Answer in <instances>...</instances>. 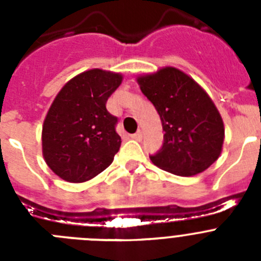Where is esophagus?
I'll return each mask as SVG.
<instances>
[{"label": "esophagus", "instance_id": "34e87169", "mask_svg": "<svg viewBox=\"0 0 261 261\" xmlns=\"http://www.w3.org/2000/svg\"><path fill=\"white\" fill-rule=\"evenodd\" d=\"M130 137L133 138V140H136V141H141L142 140V132L141 130H137V132L135 133V135H132Z\"/></svg>", "mask_w": 261, "mask_h": 261}]
</instances>
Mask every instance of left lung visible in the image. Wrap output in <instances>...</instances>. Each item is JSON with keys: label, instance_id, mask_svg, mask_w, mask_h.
Listing matches in <instances>:
<instances>
[{"label": "left lung", "instance_id": "left-lung-1", "mask_svg": "<svg viewBox=\"0 0 261 261\" xmlns=\"http://www.w3.org/2000/svg\"><path fill=\"white\" fill-rule=\"evenodd\" d=\"M137 84L158 111L165 130V142L150 155L151 162L179 176H192L211 167L222 151L225 126L206 91L172 66L140 75Z\"/></svg>", "mask_w": 261, "mask_h": 261}]
</instances>
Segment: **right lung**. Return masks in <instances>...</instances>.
I'll return each instance as SVG.
<instances>
[{"label":"right lung","mask_w":261,"mask_h":261,"mask_svg":"<svg viewBox=\"0 0 261 261\" xmlns=\"http://www.w3.org/2000/svg\"><path fill=\"white\" fill-rule=\"evenodd\" d=\"M123 75L90 69L68 81L47 112L41 149L48 167L70 183H84L105 171L119 151L117 117L106 108Z\"/></svg>","instance_id":"1"}]
</instances>
